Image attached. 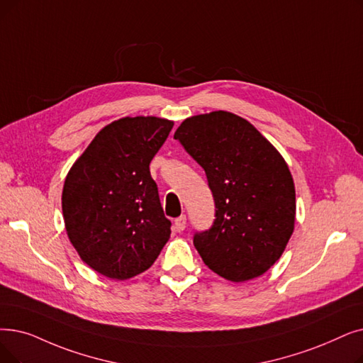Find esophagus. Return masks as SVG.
Instances as JSON below:
<instances>
[{"mask_svg":"<svg viewBox=\"0 0 363 363\" xmlns=\"http://www.w3.org/2000/svg\"><path fill=\"white\" fill-rule=\"evenodd\" d=\"M185 225H186V216H185V215H181V216H178V218L175 219V230H177L178 233L184 231V230H185Z\"/></svg>","mask_w":363,"mask_h":363,"instance_id":"esophagus-1","label":"esophagus"}]
</instances>
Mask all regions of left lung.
Segmentation results:
<instances>
[{
    "label": "left lung",
    "mask_w": 363,
    "mask_h": 363,
    "mask_svg": "<svg viewBox=\"0 0 363 363\" xmlns=\"http://www.w3.org/2000/svg\"><path fill=\"white\" fill-rule=\"evenodd\" d=\"M173 138L203 167L213 196V224L193 238L203 262L231 281L264 274L295 223V186L283 157L249 121L227 111L186 118Z\"/></svg>",
    "instance_id": "left-lung-1"
}]
</instances>
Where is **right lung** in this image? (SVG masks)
Segmentation results:
<instances>
[{
    "label": "right lung",
    "mask_w": 363,
    "mask_h": 363,
    "mask_svg": "<svg viewBox=\"0 0 363 363\" xmlns=\"http://www.w3.org/2000/svg\"><path fill=\"white\" fill-rule=\"evenodd\" d=\"M173 121L124 117L94 136L62 193L68 238L94 272L125 280L148 270L169 240L150 163Z\"/></svg>",
    "instance_id": "right-lung-1"
}]
</instances>
